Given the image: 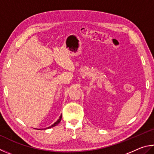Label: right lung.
<instances>
[{
  "mask_svg": "<svg viewBox=\"0 0 154 154\" xmlns=\"http://www.w3.org/2000/svg\"><path fill=\"white\" fill-rule=\"evenodd\" d=\"M61 116H60V118H59V120H58L57 121V122H55V123H54L53 125H51V126H49V127H47V128H47V129H48V128H52V127H53V126H56V125H58V124H59V122H60V121H61ZM46 128H45V129H46Z\"/></svg>",
  "mask_w": 154,
  "mask_h": 154,
  "instance_id": "add662e5",
  "label": "right lung"
}]
</instances>
